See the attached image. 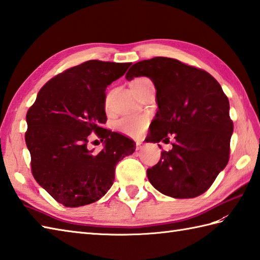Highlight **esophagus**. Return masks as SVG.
Instances as JSON below:
<instances>
[{"label":"esophagus","mask_w":260,"mask_h":260,"mask_svg":"<svg viewBox=\"0 0 260 260\" xmlns=\"http://www.w3.org/2000/svg\"><path fill=\"white\" fill-rule=\"evenodd\" d=\"M143 147H144V145H143L142 142H137V143H136V150H137V151L143 150Z\"/></svg>","instance_id":"esophagus-1"}]
</instances>
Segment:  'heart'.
Returning <instances> with one entry per match:
<instances>
[{
  "label": "heart",
  "mask_w": 260,
  "mask_h": 260,
  "mask_svg": "<svg viewBox=\"0 0 260 260\" xmlns=\"http://www.w3.org/2000/svg\"><path fill=\"white\" fill-rule=\"evenodd\" d=\"M143 79H146V78H137L134 81L143 80ZM105 105H106V108L108 109L109 96L106 97ZM146 125H147V118L145 117V116L128 115V116H125V117L120 118L119 120L116 121L115 126L119 132H121V133H124L126 135H131V136H137L145 129Z\"/></svg>",
  "instance_id": "heart-1"
}]
</instances>
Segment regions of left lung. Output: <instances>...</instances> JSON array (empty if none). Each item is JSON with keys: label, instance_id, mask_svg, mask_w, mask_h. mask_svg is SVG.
Returning a JSON list of instances; mask_svg holds the SVG:
<instances>
[{"label": "left lung", "instance_id": "obj_1", "mask_svg": "<svg viewBox=\"0 0 260 260\" xmlns=\"http://www.w3.org/2000/svg\"><path fill=\"white\" fill-rule=\"evenodd\" d=\"M141 76L153 81L158 107L147 142L175 139L172 150L163 151L158 163L147 169L148 181L175 199L201 196L229 161L234 123L228 97L207 71L172 58L134 63L126 79Z\"/></svg>", "mask_w": 260, "mask_h": 260}]
</instances>
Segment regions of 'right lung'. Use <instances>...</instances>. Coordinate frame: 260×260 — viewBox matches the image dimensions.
<instances>
[{
	"label": "right lung",
	"mask_w": 260,
	"mask_h": 260,
	"mask_svg": "<svg viewBox=\"0 0 260 260\" xmlns=\"http://www.w3.org/2000/svg\"><path fill=\"white\" fill-rule=\"evenodd\" d=\"M132 62L89 60L43 86L26 113L25 143L36 181L54 200L77 208L99 200L114 183L115 168L135 151V142L104 128L106 88ZM95 133L104 148H87Z\"/></svg>",
	"instance_id": "add662e5"
}]
</instances>
